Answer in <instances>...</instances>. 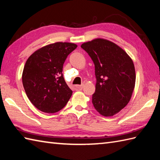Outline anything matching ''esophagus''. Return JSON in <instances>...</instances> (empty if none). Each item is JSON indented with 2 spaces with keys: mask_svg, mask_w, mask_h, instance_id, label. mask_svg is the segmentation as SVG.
Returning a JSON list of instances; mask_svg holds the SVG:
<instances>
[{
  "mask_svg": "<svg viewBox=\"0 0 160 160\" xmlns=\"http://www.w3.org/2000/svg\"><path fill=\"white\" fill-rule=\"evenodd\" d=\"M83 87H84V84H80V85H75L74 88L76 90H81L82 89Z\"/></svg>",
  "mask_w": 160,
  "mask_h": 160,
  "instance_id": "obj_1",
  "label": "esophagus"
}]
</instances>
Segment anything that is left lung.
Listing matches in <instances>:
<instances>
[{
  "label": "left lung",
  "mask_w": 160,
  "mask_h": 160,
  "mask_svg": "<svg viewBox=\"0 0 160 160\" xmlns=\"http://www.w3.org/2000/svg\"><path fill=\"white\" fill-rule=\"evenodd\" d=\"M81 47L95 64L93 106L103 116H113L131 98L136 78L133 62L124 49L106 39H94L82 44Z\"/></svg>",
  "instance_id": "1"
}]
</instances>
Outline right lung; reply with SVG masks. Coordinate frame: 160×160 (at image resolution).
<instances>
[{
  "mask_svg": "<svg viewBox=\"0 0 160 160\" xmlns=\"http://www.w3.org/2000/svg\"><path fill=\"white\" fill-rule=\"evenodd\" d=\"M77 45L58 42L36 50L24 67L22 80L25 93L38 110L47 113L59 111L72 95L63 78V64Z\"/></svg>",
  "mask_w": 160,
  "mask_h": 160,
  "instance_id": "1",
  "label": "right lung"
}]
</instances>
